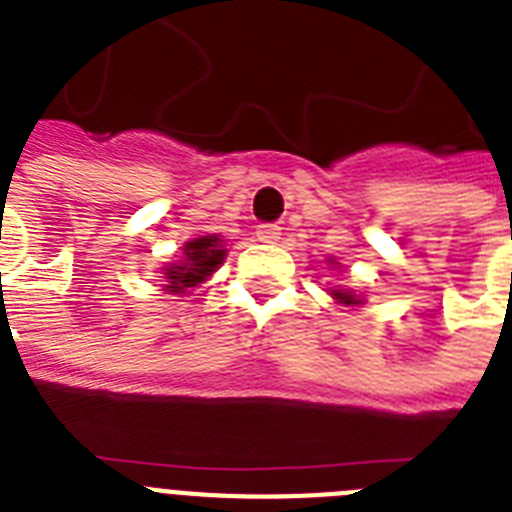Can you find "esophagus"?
<instances>
[{"instance_id": "esophagus-1", "label": "esophagus", "mask_w": 512, "mask_h": 512, "mask_svg": "<svg viewBox=\"0 0 512 512\" xmlns=\"http://www.w3.org/2000/svg\"><path fill=\"white\" fill-rule=\"evenodd\" d=\"M279 235H282L279 225H259V228H256V238H259L261 243H277Z\"/></svg>"}]
</instances>
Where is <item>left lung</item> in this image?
<instances>
[{
    "label": "left lung",
    "mask_w": 512,
    "mask_h": 512,
    "mask_svg": "<svg viewBox=\"0 0 512 512\" xmlns=\"http://www.w3.org/2000/svg\"><path fill=\"white\" fill-rule=\"evenodd\" d=\"M328 266H330V269H338V261L330 256ZM328 295L333 297L336 302H341V305H346V307H361V305H364V295H359V292H356V289H351V287H341V284H336V287H328Z\"/></svg>",
    "instance_id": "left-lung-1"
}]
</instances>
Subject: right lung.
<instances>
[{
    "mask_svg": "<svg viewBox=\"0 0 512 512\" xmlns=\"http://www.w3.org/2000/svg\"><path fill=\"white\" fill-rule=\"evenodd\" d=\"M228 248H225L220 235H200L182 246V256L161 269L166 295H184L192 287H200L202 282L215 274L223 266Z\"/></svg>",
    "mask_w": 512,
    "mask_h": 512,
    "instance_id": "right-lung-1",
    "label": "right lung"
}]
</instances>
